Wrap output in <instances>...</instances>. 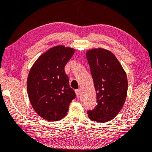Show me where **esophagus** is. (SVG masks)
I'll return each mask as SVG.
<instances>
[{"label": "esophagus", "mask_w": 152, "mask_h": 152, "mask_svg": "<svg viewBox=\"0 0 152 152\" xmlns=\"http://www.w3.org/2000/svg\"><path fill=\"white\" fill-rule=\"evenodd\" d=\"M75 93L76 94V97L79 98L80 97V90H75Z\"/></svg>", "instance_id": "1"}]
</instances>
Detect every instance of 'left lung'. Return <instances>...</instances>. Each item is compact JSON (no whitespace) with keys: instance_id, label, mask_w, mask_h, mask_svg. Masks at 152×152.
I'll return each mask as SVG.
<instances>
[{"instance_id":"8db88e82","label":"left lung","mask_w":152,"mask_h":152,"mask_svg":"<svg viewBox=\"0 0 152 152\" xmlns=\"http://www.w3.org/2000/svg\"><path fill=\"white\" fill-rule=\"evenodd\" d=\"M94 87L97 105L88 111L90 119L98 123L112 120L125 102L128 81L126 72L116 56L108 50L93 49L86 53Z\"/></svg>"}]
</instances>
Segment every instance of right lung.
Wrapping results in <instances>:
<instances>
[{"instance_id":"right-lung-1","label":"right lung","mask_w":152,"mask_h":152,"mask_svg":"<svg viewBox=\"0 0 152 152\" xmlns=\"http://www.w3.org/2000/svg\"><path fill=\"white\" fill-rule=\"evenodd\" d=\"M74 53L70 47H52L37 59L29 71L27 80L29 101L35 111L47 121L64 117L76 97L64 71Z\"/></svg>"}]
</instances>
